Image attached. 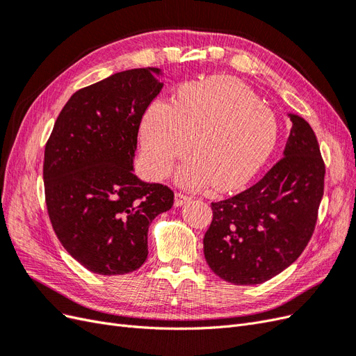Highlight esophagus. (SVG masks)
Here are the masks:
<instances>
[{"label":"esophagus","mask_w":356,"mask_h":356,"mask_svg":"<svg viewBox=\"0 0 356 356\" xmlns=\"http://www.w3.org/2000/svg\"><path fill=\"white\" fill-rule=\"evenodd\" d=\"M191 197L188 195H184V193H175V207H182V204H186L187 202H190Z\"/></svg>","instance_id":"esophagus-1"}]
</instances>
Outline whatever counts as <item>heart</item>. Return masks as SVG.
Here are the masks:
<instances>
[{
  "label": "heart",
  "mask_w": 356,
  "mask_h": 356,
  "mask_svg": "<svg viewBox=\"0 0 356 356\" xmlns=\"http://www.w3.org/2000/svg\"><path fill=\"white\" fill-rule=\"evenodd\" d=\"M195 159L178 172L186 187L213 182L220 190L239 187L273 152L277 123L242 81L215 77L187 83L177 104L156 101L141 124V144L148 169L166 177L191 148Z\"/></svg>",
  "instance_id": "1"
}]
</instances>
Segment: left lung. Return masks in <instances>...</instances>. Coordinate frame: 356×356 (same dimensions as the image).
I'll return each mask as SVG.
<instances>
[{
	"label": "left lung",
	"instance_id": "left-lung-1",
	"mask_svg": "<svg viewBox=\"0 0 356 356\" xmlns=\"http://www.w3.org/2000/svg\"><path fill=\"white\" fill-rule=\"evenodd\" d=\"M279 159L250 188L212 202L203 238L211 270L234 285L263 284L293 264L315 232L325 163L314 129L298 115Z\"/></svg>",
	"mask_w": 356,
	"mask_h": 356
}]
</instances>
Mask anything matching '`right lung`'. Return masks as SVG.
<instances>
[{
  "label": "right lung",
  "mask_w": 356,
  "mask_h": 356,
  "mask_svg": "<svg viewBox=\"0 0 356 356\" xmlns=\"http://www.w3.org/2000/svg\"><path fill=\"white\" fill-rule=\"evenodd\" d=\"M157 68L129 70L75 92L44 148V195L59 242L88 270L124 275L148 255L152 221L174 191L134 174L138 131L163 88Z\"/></svg>",
  "instance_id": "right-lung-1"
}]
</instances>
